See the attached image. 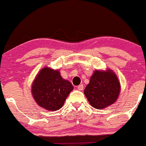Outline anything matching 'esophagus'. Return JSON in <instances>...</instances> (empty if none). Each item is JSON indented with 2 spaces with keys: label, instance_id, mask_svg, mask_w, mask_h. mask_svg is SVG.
I'll return each mask as SVG.
<instances>
[{
  "label": "esophagus",
  "instance_id": "obj_1",
  "mask_svg": "<svg viewBox=\"0 0 146 146\" xmlns=\"http://www.w3.org/2000/svg\"><path fill=\"white\" fill-rule=\"evenodd\" d=\"M77 88L79 90V91H82V90L84 89V85H83V84H81V85L78 86Z\"/></svg>",
  "mask_w": 146,
  "mask_h": 146
}]
</instances>
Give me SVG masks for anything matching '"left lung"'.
<instances>
[{"label":"left lung","instance_id":"8db88e82","mask_svg":"<svg viewBox=\"0 0 146 146\" xmlns=\"http://www.w3.org/2000/svg\"><path fill=\"white\" fill-rule=\"evenodd\" d=\"M119 91V82L111 70H96L86 87L84 94L92 107L104 109L117 100Z\"/></svg>","mask_w":146,"mask_h":146}]
</instances>
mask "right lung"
Wrapping results in <instances>:
<instances>
[{"mask_svg": "<svg viewBox=\"0 0 146 146\" xmlns=\"http://www.w3.org/2000/svg\"><path fill=\"white\" fill-rule=\"evenodd\" d=\"M73 89V85L63 79L58 70L47 67L40 70L32 87L36 103L49 111L60 110Z\"/></svg>", "mask_w": 146, "mask_h": 146, "instance_id": "right-lung-1", "label": "right lung"}]
</instances>
